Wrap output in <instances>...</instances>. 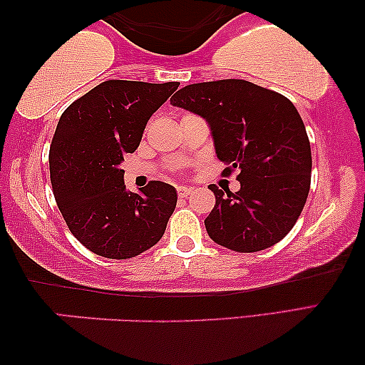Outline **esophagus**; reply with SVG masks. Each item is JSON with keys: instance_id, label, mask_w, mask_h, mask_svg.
Wrapping results in <instances>:
<instances>
[{"instance_id": "34e87169", "label": "esophagus", "mask_w": 365, "mask_h": 365, "mask_svg": "<svg viewBox=\"0 0 365 365\" xmlns=\"http://www.w3.org/2000/svg\"><path fill=\"white\" fill-rule=\"evenodd\" d=\"M178 194L181 197H187L189 194H191V187H187V186H178Z\"/></svg>"}]
</instances>
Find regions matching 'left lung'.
<instances>
[{"mask_svg": "<svg viewBox=\"0 0 365 365\" xmlns=\"http://www.w3.org/2000/svg\"><path fill=\"white\" fill-rule=\"evenodd\" d=\"M173 106L207 123L224 173L237 169V192L211 184L216 206L209 237L237 252H256L286 237L311 187V144L301 116L282 94L244 79L196 83L179 89Z\"/></svg>", "mask_w": 365, "mask_h": 365, "instance_id": "1", "label": "left lung"}]
</instances>
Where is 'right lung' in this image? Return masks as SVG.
Returning <instances> with one entry per match:
<instances>
[{"instance_id":"add662e5","label":"right lung","mask_w":365,"mask_h":365,"mask_svg":"<svg viewBox=\"0 0 365 365\" xmlns=\"http://www.w3.org/2000/svg\"><path fill=\"white\" fill-rule=\"evenodd\" d=\"M178 86L111 79L59 118L49 148L54 199L73 236L98 256H139L166 231L176 187L151 181L139 192L128 191L121 163L136 151L149 118Z\"/></svg>"}]
</instances>
